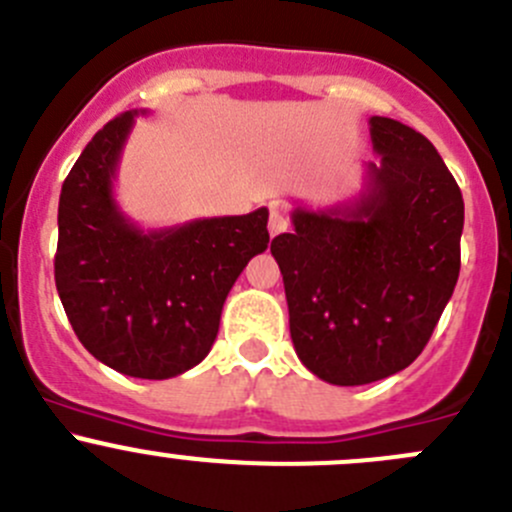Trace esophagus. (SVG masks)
<instances>
[{"label":"esophagus","instance_id":"1","mask_svg":"<svg viewBox=\"0 0 512 512\" xmlns=\"http://www.w3.org/2000/svg\"><path fill=\"white\" fill-rule=\"evenodd\" d=\"M270 235L272 237H277V235H282V232H287L289 230V215H285L282 213V210H272L270 213Z\"/></svg>","mask_w":512,"mask_h":512}]
</instances>
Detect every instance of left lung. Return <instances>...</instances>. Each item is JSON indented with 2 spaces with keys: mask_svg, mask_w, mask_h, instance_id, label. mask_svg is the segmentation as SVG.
I'll return each mask as SVG.
<instances>
[{
  "mask_svg": "<svg viewBox=\"0 0 512 512\" xmlns=\"http://www.w3.org/2000/svg\"><path fill=\"white\" fill-rule=\"evenodd\" d=\"M379 156L359 198L292 210L272 240L299 361L361 386L406 369L431 339L461 270L463 195L426 136L369 118Z\"/></svg>",
  "mask_w": 512,
  "mask_h": 512,
  "instance_id": "left-lung-1",
  "label": "left lung"
}]
</instances>
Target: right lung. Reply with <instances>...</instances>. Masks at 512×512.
<instances>
[{"label": "right lung", "instance_id": "obj_1", "mask_svg": "<svg viewBox=\"0 0 512 512\" xmlns=\"http://www.w3.org/2000/svg\"><path fill=\"white\" fill-rule=\"evenodd\" d=\"M138 111L108 121L61 185L54 280L79 342L111 369L170 379L205 359L247 262L267 250V208L141 230L113 198Z\"/></svg>", "mask_w": 512, "mask_h": 512}]
</instances>
